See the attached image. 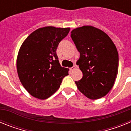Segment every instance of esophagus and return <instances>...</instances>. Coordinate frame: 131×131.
I'll use <instances>...</instances> for the list:
<instances>
[{
  "mask_svg": "<svg viewBox=\"0 0 131 131\" xmlns=\"http://www.w3.org/2000/svg\"><path fill=\"white\" fill-rule=\"evenodd\" d=\"M75 69H76V66H73L72 68H70V70H71V71H74V70H75Z\"/></svg>",
  "mask_w": 131,
  "mask_h": 131,
  "instance_id": "esophagus-1",
  "label": "esophagus"
}]
</instances>
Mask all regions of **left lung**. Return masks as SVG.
Segmentation results:
<instances>
[{"instance_id":"obj_1","label":"left lung","mask_w":131,"mask_h":131,"mask_svg":"<svg viewBox=\"0 0 131 131\" xmlns=\"http://www.w3.org/2000/svg\"><path fill=\"white\" fill-rule=\"evenodd\" d=\"M71 37L80 52L77 64L83 73L81 79L75 81L77 89L91 100L104 96L117 76L119 55L115 45L106 33L91 25L73 29Z\"/></svg>"}]
</instances>
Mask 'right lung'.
<instances>
[{"label":"right lung","instance_id":"1","mask_svg":"<svg viewBox=\"0 0 131 131\" xmlns=\"http://www.w3.org/2000/svg\"><path fill=\"white\" fill-rule=\"evenodd\" d=\"M69 30V27H41L31 33L21 46L17 71L20 82L32 96L40 100L49 98L68 75L69 69L60 66L56 49Z\"/></svg>","mask_w":131,"mask_h":131}]
</instances>
